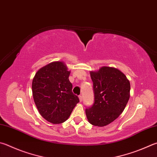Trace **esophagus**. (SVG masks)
<instances>
[{"mask_svg":"<svg viewBox=\"0 0 157 157\" xmlns=\"http://www.w3.org/2000/svg\"><path fill=\"white\" fill-rule=\"evenodd\" d=\"M79 101H82V99H83V98H82V95H79Z\"/></svg>","mask_w":157,"mask_h":157,"instance_id":"1","label":"esophagus"}]
</instances>
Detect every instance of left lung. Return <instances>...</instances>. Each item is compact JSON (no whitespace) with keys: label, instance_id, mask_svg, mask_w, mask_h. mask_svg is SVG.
Listing matches in <instances>:
<instances>
[{"label":"left lung","instance_id":"obj_1","mask_svg":"<svg viewBox=\"0 0 157 157\" xmlns=\"http://www.w3.org/2000/svg\"><path fill=\"white\" fill-rule=\"evenodd\" d=\"M93 82L95 102L86 109L88 122L104 127L115 121L123 113L130 98V81L120 70L112 67H101L90 71Z\"/></svg>","mask_w":157,"mask_h":157}]
</instances>
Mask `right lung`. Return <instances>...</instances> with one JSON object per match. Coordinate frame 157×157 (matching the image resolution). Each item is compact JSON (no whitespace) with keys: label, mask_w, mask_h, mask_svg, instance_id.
<instances>
[{"label":"right lung","mask_w":157,"mask_h":157,"mask_svg":"<svg viewBox=\"0 0 157 157\" xmlns=\"http://www.w3.org/2000/svg\"><path fill=\"white\" fill-rule=\"evenodd\" d=\"M70 73L63 61H55L40 68L33 78L36 106L42 117L53 124L66 121L79 101L72 92Z\"/></svg>","instance_id":"right-lung-1"}]
</instances>
